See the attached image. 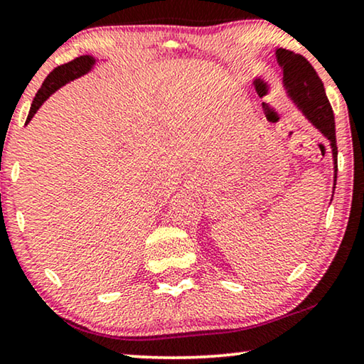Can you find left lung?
Masks as SVG:
<instances>
[{
  "mask_svg": "<svg viewBox=\"0 0 364 364\" xmlns=\"http://www.w3.org/2000/svg\"><path fill=\"white\" fill-rule=\"evenodd\" d=\"M279 68L282 69V85L287 99H289L296 110L305 117L306 122L314 129L318 130L330 143L331 160H333V193L336 188L338 173V148L335 133V117L328 97L325 94V87L321 84L315 69L304 55L291 53L287 49L275 50ZM333 199V194H331Z\"/></svg>",
  "mask_w": 364,
  "mask_h": 364,
  "instance_id": "8db88e82",
  "label": "left lung"
}]
</instances>
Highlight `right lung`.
<instances>
[{
  "label": "right lung",
  "instance_id": "right-lung-1",
  "mask_svg": "<svg viewBox=\"0 0 364 364\" xmlns=\"http://www.w3.org/2000/svg\"><path fill=\"white\" fill-rule=\"evenodd\" d=\"M102 63H107V59H97V58H94V55L87 54V55H80V58L70 60V63H68V64L55 68L53 73L46 77L43 85H41V89L38 90V94H36L33 104H31L29 115L26 119V125L36 115V112L41 109V105H43L55 90H59L60 87L69 84V82L82 77V75L89 74L90 70L95 69L97 64H102Z\"/></svg>",
  "mask_w": 364,
  "mask_h": 364
}]
</instances>
